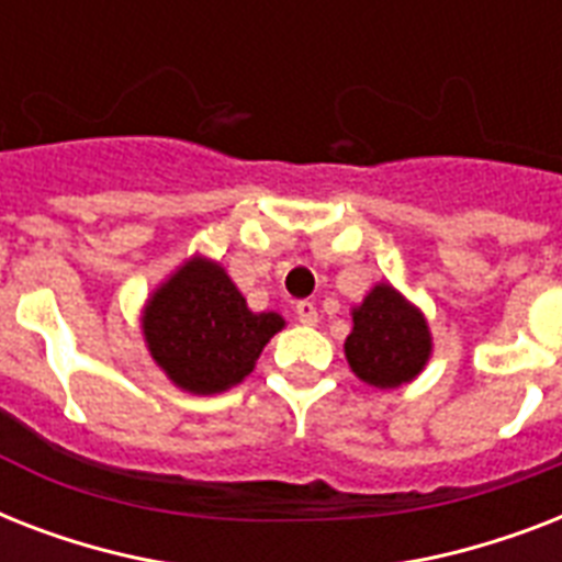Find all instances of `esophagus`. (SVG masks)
Segmentation results:
<instances>
[{
    "instance_id": "obj_1",
    "label": "esophagus",
    "mask_w": 562,
    "mask_h": 562,
    "mask_svg": "<svg viewBox=\"0 0 562 562\" xmlns=\"http://www.w3.org/2000/svg\"><path fill=\"white\" fill-rule=\"evenodd\" d=\"M294 315H297L300 324H306V326H315L321 317H317V306L315 303H308V300H300L297 306H294Z\"/></svg>"
}]
</instances>
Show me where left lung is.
<instances>
[{
    "label": "left lung",
    "instance_id": "left-lung-1",
    "mask_svg": "<svg viewBox=\"0 0 562 562\" xmlns=\"http://www.w3.org/2000/svg\"><path fill=\"white\" fill-rule=\"evenodd\" d=\"M352 373L373 387H400L417 379L431 356V333L423 312L400 291L379 282L352 308V333L344 341Z\"/></svg>",
    "mask_w": 562,
    "mask_h": 562
}]
</instances>
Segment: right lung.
<instances>
[{"label":"right lung","mask_w":562,"mask_h":562,"mask_svg":"<svg viewBox=\"0 0 562 562\" xmlns=\"http://www.w3.org/2000/svg\"><path fill=\"white\" fill-rule=\"evenodd\" d=\"M282 326L277 312H250L227 271L203 256L180 265L143 312L151 359L178 387L198 396L241 382Z\"/></svg>","instance_id":"right-lung-1"}]
</instances>
